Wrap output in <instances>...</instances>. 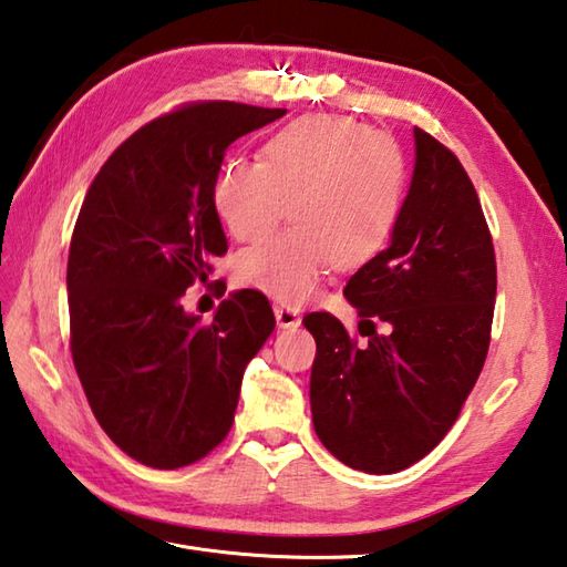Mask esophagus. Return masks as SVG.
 <instances>
[{"label":"esophagus","mask_w":567,"mask_h":567,"mask_svg":"<svg viewBox=\"0 0 567 567\" xmlns=\"http://www.w3.org/2000/svg\"><path fill=\"white\" fill-rule=\"evenodd\" d=\"M274 316H276V322H279V328H298L300 326V313L288 306H276Z\"/></svg>","instance_id":"1"}]
</instances>
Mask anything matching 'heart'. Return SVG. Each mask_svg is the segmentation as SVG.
<instances>
[{"label": "heart", "mask_w": 567, "mask_h": 567, "mask_svg": "<svg viewBox=\"0 0 567 567\" xmlns=\"http://www.w3.org/2000/svg\"><path fill=\"white\" fill-rule=\"evenodd\" d=\"M406 166L399 146L372 126L332 114L300 117L274 132L261 161L219 168L213 203L235 239L279 223L293 229L239 254L237 281L281 303H300L326 269H357L384 251L399 225Z\"/></svg>", "instance_id": "b5f03b06"}]
</instances>
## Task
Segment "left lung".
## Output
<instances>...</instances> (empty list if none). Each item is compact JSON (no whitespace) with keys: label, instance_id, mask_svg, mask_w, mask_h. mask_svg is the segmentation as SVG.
Wrapping results in <instances>:
<instances>
[{"label":"left lung","instance_id":"8db88e82","mask_svg":"<svg viewBox=\"0 0 567 567\" xmlns=\"http://www.w3.org/2000/svg\"><path fill=\"white\" fill-rule=\"evenodd\" d=\"M413 138L411 188L389 247L344 286L367 344L330 313L303 318L318 344L316 433L369 475L411 467L453 429L487 360L494 318V245L475 186L437 138L419 126ZM374 321L390 332L379 336Z\"/></svg>","mask_w":567,"mask_h":567}]
</instances>
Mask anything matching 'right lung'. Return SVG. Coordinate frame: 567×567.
<instances>
[{
	"instance_id": "1",
	"label": "right lung",
	"mask_w": 567,
	"mask_h": 567,
	"mask_svg": "<svg viewBox=\"0 0 567 567\" xmlns=\"http://www.w3.org/2000/svg\"><path fill=\"white\" fill-rule=\"evenodd\" d=\"M286 110L193 102L114 152L80 207L68 254L73 364L114 445L156 470L186 467L233 429L245 369L276 318L254 288L213 322L181 298L227 239L213 186L227 146Z\"/></svg>"
}]
</instances>
